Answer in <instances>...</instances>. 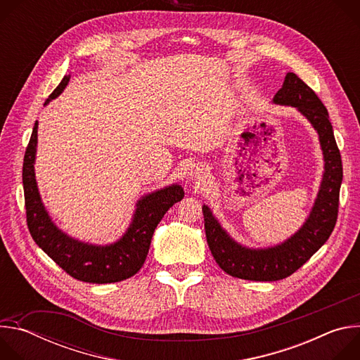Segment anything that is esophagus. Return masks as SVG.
<instances>
[{"instance_id":"esophagus-1","label":"esophagus","mask_w":360,"mask_h":360,"mask_svg":"<svg viewBox=\"0 0 360 360\" xmlns=\"http://www.w3.org/2000/svg\"><path fill=\"white\" fill-rule=\"evenodd\" d=\"M191 176L195 178V179H200L202 175H203V168L202 167H198V165H193L191 167V171H189Z\"/></svg>"}]
</instances>
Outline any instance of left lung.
Here are the masks:
<instances>
[{
	"label": "left lung",
	"instance_id": "left-lung-1",
	"mask_svg": "<svg viewBox=\"0 0 360 360\" xmlns=\"http://www.w3.org/2000/svg\"><path fill=\"white\" fill-rule=\"evenodd\" d=\"M274 102L296 108L319 135L325 172L309 218L285 242L271 248L252 249L235 242L207 205L202 207L207 242L219 268L231 276L259 282L290 276L329 239L338 219L339 191L343 178L340 152L329 114L315 91L296 74L288 72L282 88L274 96Z\"/></svg>",
	"mask_w": 360,
	"mask_h": 360
}]
</instances>
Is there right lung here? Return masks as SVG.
Segmentation results:
<instances>
[{
  "instance_id": "obj_1",
  "label": "right lung",
  "mask_w": 360,
  "mask_h": 360,
  "mask_svg": "<svg viewBox=\"0 0 360 360\" xmlns=\"http://www.w3.org/2000/svg\"><path fill=\"white\" fill-rule=\"evenodd\" d=\"M70 77L45 101L57 98L67 86ZM38 122H35L22 165V185L25 196L27 225L35 243L63 268L70 276L89 283H112L134 276L143 265L153 231L167 211L184 198L181 185H171L142 196L136 202L132 222L122 238L114 243L101 246L74 239L51 221L41 200L35 172Z\"/></svg>"
}]
</instances>
